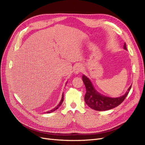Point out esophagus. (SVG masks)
Returning a JSON list of instances; mask_svg holds the SVG:
<instances>
[{
	"label": "esophagus",
	"instance_id": "obj_1",
	"mask_svg": "<svg viewBox=\"0 0 145 145\" xmlns=\"http://www.w3.org/2000/svg\"><path fill=\"white\" fill-rule=\"evenodd\" d=\"M82 70V67L81 65H77L74 68V72L76 74H78Z\"/></svg>",
	"mask_w": 145,
	"mask_h": 145
}]
</instances>
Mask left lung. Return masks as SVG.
I'll use <instances>...</instances> for the list:
<instances>
[{
    "label": "left lung",
    "mask_w": 145,
    "mask_h": 145,
    "mask_svg": "<svg viewBox=\"0 0 145 145\" xmlns=\"http://www.w3.org/2000/svg\"><path fill=\"white\" fill-rule=\"evenodd\" d=\"M123 48L127 50L125 43L124 44ZM82 79L86 89L84 101L89 107L97 111H106L118 106L125 99L131 88L130 86L128 91L123 95L118 98H111L104 96L98 93L95 89L90 80L84 75H83Z\"/></svg>",
    "instance_id": "1"
}]
</instances>
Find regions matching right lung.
I'll use <instances>...</instances> for the list:
<instances>
[{"label": "right lung", "mask_w": 145, "mask_h": 145, "mask_svg": "<svg viewBox=\"0 0 145 145\" xmlns=\"http://www.w3.org/2000/svg\"><path fill=\"white\" fill-rule=\"evenodd\" d=\"M63 95H62V99H61V101H60V103H59V104L57 105V106L55 107V108H54L53 110H50V111H48V112H47L46 113H52V112H53L54 111H55V110H56L61 106V104H62V102H63Z\"/></svg>", "instance_id": "obj_1"}]
</instances>
